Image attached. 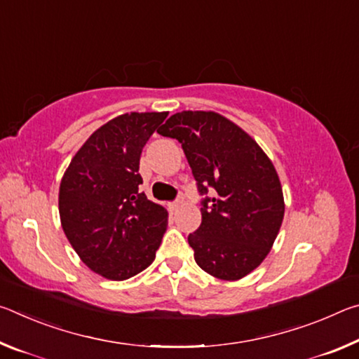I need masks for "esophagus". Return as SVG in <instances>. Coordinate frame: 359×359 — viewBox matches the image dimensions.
<instances>
[{"label":"esophagus","instance_id":"esophagus-1","mask_svg":"<svg viewBox=\"0 0 359 359\" xmlns=\"http://www.w3.org/2000/svg\"><path fill=\"white\" fill-rule=\"evenodd\" d=\"M182 203H184V199L179 198V199H175L174 203L169 204V208H171V210H177V209L180 208V205H182Z\"/></svg>","mask_w":359,"mask_h":359}]
</instances>
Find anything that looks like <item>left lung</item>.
I'll return each instance as SVG.
<instances>
[{
	"label": "left lung",
	"instance_id": "obj_1",
	"mask_svg": "<svg viewBox=\"0 0 359 359\" xmlns=\"http://www.w3.org/2000/svg\"><path fill=\"white\" fill-rule=\"evenodd\" d=\"M158 133L182 144L199 193H214L188 236L196 264L222 280L250 274L271 252L285 214L269 156L241 126L212 111L174 114Z\"/></svg>",
	"mask_w": 359,
	"mask_h": 359
}]
</instances>
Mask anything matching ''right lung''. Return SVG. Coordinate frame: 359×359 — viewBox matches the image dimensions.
<instances>
[{
    "label": "right lung",
    "instance_id": "right-lung-1",
    "mask_svg": "<svg viewBox=\"0 0 359 359\" xmlns=\"http://www.w3.org/2000/svg\"><path fill=\"white\" fill-rule=\"evenodd\" d=\"M168 112H130L109 120L72 156L60 184L58 210L69 244L109 280H126L155 259L168 210L139 185L144 145Z\"/></svg>",
    "mask_w": 359,
    "mask_h": 359
}]
</instances>
